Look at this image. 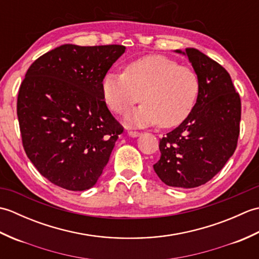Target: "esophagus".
Here are the masks:
<instances>
[{"instance_id":"esophagus-1","label":"esophagus","mask_w":259,"mask_h":259,"mask_svg":"<svg viewBox=\"0 0 259 259\" xmlns=\"http://www.w3.org/2000/svg\"><path fill=\"white\" fill-rule=\"evenodd\" d=\"M128 135L130 136V137H138V136H140L141 134L140 133H138V131H134V130H130V131H128Z\"/></svg>"}]
</instances>
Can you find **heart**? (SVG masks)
<instances>
[{"label":"heart","mask_w":259,"mask_h":259,"mask_svg":"<svg viewBox=\"0 0 259 259\" xmlns=\"http://www.w3.org/2000/svg\"><path fill=\"white\" fill-rule=\"evenodd\" d=\"M199 93V79L194 70L162 56H149L129 63L124 72H108L102 80V95L108 107L126 115L129 123H159L175 126L188 117Z\"/></svg>","instance_id":"obj_1"}]
</instances>
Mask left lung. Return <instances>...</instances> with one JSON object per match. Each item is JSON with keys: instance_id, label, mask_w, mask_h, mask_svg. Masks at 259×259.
Returning a JSON list of instances; mask_svg holds the SVG:
<instances>
[{"instance_id": "obj_1", "label": "left lung", "mask_w": 259, "mask_h": 259, "mask_svg": "<svg viewBox=\"0 0 259 259\" xmlns=\"http://www.w3.org/2000/svg\"><path fill=\"white\" fill-rule=\"evenodd\" d=\"M176 52L188 57L199 79V93L188 117L160 139L161 156L153 169L168 186L195 188L214 177L234 155L241 103L221 64L194 48Z\"/></svg>"}]
</instances>
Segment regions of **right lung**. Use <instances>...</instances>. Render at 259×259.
Here are the masks:
<instances>
[{"mask_svg":"<svg viewBox=\"0 0 259 259\" xmlns=\"http://www.w3.org/2000/svg\"><path fill=\"white\" fill-rule=\"evenodd\" d=\"M125 47L63 45L27 69L18 96L24 151L43 177L82 191L96 185L123 126L102 95V80Z\"/></svg>","mask_w":259,"mask_h":259,"instance_id":"right-lung-1","label":"right lung"}]
</instances>
